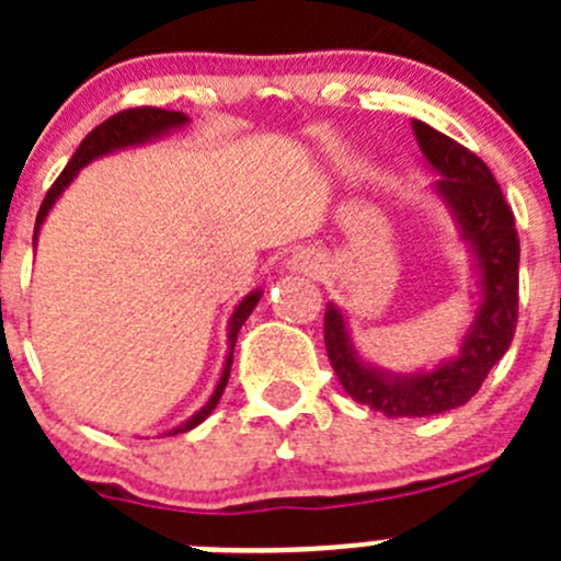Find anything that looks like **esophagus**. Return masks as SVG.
<instances>
[{
    "label": "esophagus",
    "instance_id": "esophagus-1",
    "mask_svg": "<svg viewBox=\"0 0 561 561\" xmlns=\"http://www.w3.org/2000/svg\"><path fill=\"white\" fill-rule=\"evenodd\" d=\"M309 263H312V257H309V254H296V265L298 268H309Z\"/></svg>",
    "mask_w": 561,
    "mask_h": 561
}]
</instances>
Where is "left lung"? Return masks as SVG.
I'll return each mask as SVG.
<instances>
[{"label": "left lung", "mask_w": 561, "mask_h": 561, "mask_svg": "<svg viewBox=\"0 0 561 561\" xmlns=\"http://www.w3.org/2000/svg\"><path fill=\"white\" fill-rule=\"evenodd\" d=\"M426 160L443 173L437 192L454 206L463 239L472 241L480 265L483 304L461 355L428 375L388 377L355 355L339 309H325V350L342 388L358 404L388 417H426L467 404L491 366L507 353L518 322V230L494 173L478 154L423 122H412Z\"/></svg>", "instance_id": "1"}]
</instances>
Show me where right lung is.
I'll return each instance as SVG.
<instances>
[{
	"label": "right lung",
	"instance_id": "right-lung-1",
	"mask_svg": "<svg viewBox=\"0 0 561 561\" xmlns=\"http://www.w3.org/2000/svg\"><path fill=\"white\" fill-rule=\"evenodd\" d=\"M186 116L179 111H162V107H127V111H118L113 113L111 118H105L103 124H98V127L92 129V133L87 135V138L81 140V146L76 149V154H72V160L67 162L65 171L59 173V179L50 184V190L45 192L43 197V206H39L37 211V222H35V239H37V230L39 225H43L45 214H48V208L54 206L56 197L61 195V190H65L67 184H70L72 179H76V173L81 171L87 162H92L94 157L100 154H107V151H116V149H124V146H133V144H144V140L154 138V135L165 133V129L171 127H179V124H184ZM260 301V290L257 293H249L244 301L239 304V309H236L233 317H230V355H228V364H225V371H222V380H219L217 390H214V396L208 399V404L203 407L197 415H192L190 421L184 423V426L173 428L171 434H184L190 432V428H195L197 423L206 421L208 415H211V410L217 407V401L222 399L225 393V386H228V377H230V366H233V347H236V336H239L241 325L247 322V317L252 314V309L257 307Z\"/></svg>",
	"mask_w": 561,
	"mask_h": 561
}]
</instances>
